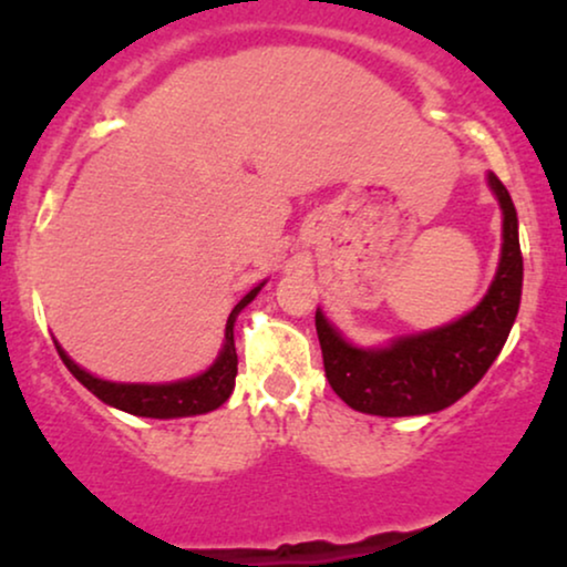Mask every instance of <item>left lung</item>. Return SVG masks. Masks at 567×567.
<instances>
[{
	"instance_id": "left-lung-1",
	"label": "left lung",
	"mask_w": 567,
	"mask_h": 567,
	"mask_svg": "<svg viewBox=\"0 0 567 567\" xmlns=\"http://www.w3.org/2000/svg\"><path fill=\"white\" fill-rule=\"evenodd\" d=\"M488 186L504 215V243L494 281L473 311L383 348H355L317 309L327 381L350 409L375 416L440 412L463 399L502 352L519 311L524 266L512 196L494 174Z\"/></svg>"
}]
</instances>
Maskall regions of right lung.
<instances>
[{"label":"right lung","instance_id":"right-lung-1","mask_svg":"<svg viewBox=\"0 0 567 567\" xmlns=\"http://www.w3.org/2000/svg\"><path fill=\"white\" fill-rule=\"evenodd\" d=\"M264 284H258L256 289L245 293V297L235 303V309L229 311L227 317L223 350H219L215 363H212L204 373L194 375V379L171 381V383H114V381L96 379V375L86 373L84 368H79L69 355H65V350L59 342H55V350H59L65 368L73 373V379L84 383L96 399L104 401V404L122 409V412L127 414L151 416V420H176V416L215 412V409L225 404L229 393L235 389V375H237V352H235V334H233L235 319L252 299L258 297V291L264 289Z\"/></svg>","mask_w":567,"mask_h":567}]
</instances>
